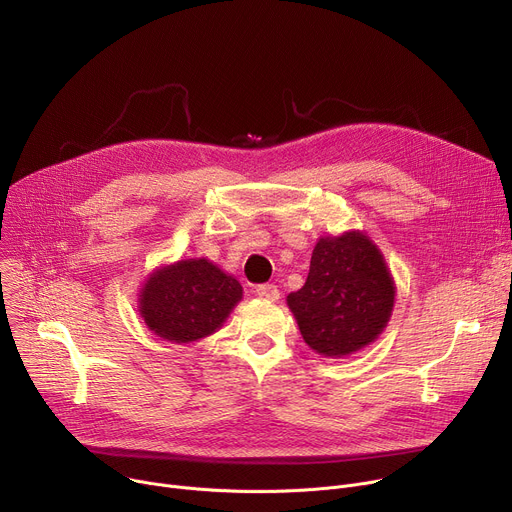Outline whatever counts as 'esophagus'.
Masks as SVG:
<instances>
[{
	"label": "esophagus",
	"instance_id": "esophagus-1",
	"mask_svg": "<svg viewBox=\"0 0 512 512\" xmlns=\"http://www.w3.org/2000/svg\"><path fill=\"white\" fill-rule=\"evenodd\" d=\"M255 294L263 300H278L280 298V290L276 284H261L255 288Z\"/></svg>",
	"mask_w": 512,
	"mask_h": 512
}]
</instances>
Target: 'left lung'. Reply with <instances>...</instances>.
<instances>
[{"label":"left lung","instance_id":"left-lung-1","mask_svg":"<svg viewBox=\"0 0 512 512\" xmlns=\"http://www.w3.org/2000/svg\"><path fill=\"white\" fill-rule=\"evenodd\" d=\"M286 300L309 348L344 358L383 333L395 282L379 247L364 232L350 230L319 238L304 286Z\"/></svg>","mask_w":512,"mask_h":512}]
</instances>
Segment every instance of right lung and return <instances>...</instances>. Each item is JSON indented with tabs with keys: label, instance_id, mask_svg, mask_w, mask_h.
I'll use <instances>...</instances> for the list:
<instances>
[{
	"label": "right lung",
	"instance_id": "obj_1",
	"mask_svg": "<svg viewBox=\"0 0 512 512\" xmlns=\"http://www.w3.org/2000/svg\"><path fill=\"white\" fill-rule=\"evenodd\" d=\"M243 286L208 259H181L156 269L140 292L138 311L158 337L197 342L222 327Z\"/></svg>",
	"mask_w": 512,
	"mask_h": 512
}]
</instances>
